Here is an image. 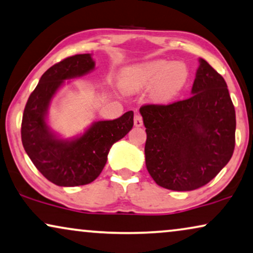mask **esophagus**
<instances>
[{
  "mask_svg": "<svg viewBox=\"0 0 253 253\" xmlns=\"http://www.w3.org/2000/svg\"><path fill=\"white\" fill-rule=\"evenodd\" d=\"M134 125H135L136 127H141L143 125V119L140 114H135V116H134Z\"/></svg>",
  "mask_w": 253,
  "mask_h": 253,
  "instance_id": "34e87169",
  "label": "esophagus"
}]
</instances>
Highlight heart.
I'll return each instance as SVG.
<instances>
[{
    "mask_svg": "<svg viewBox=\"0 0 253 253\" xmlns=\"http://www.w3.org/2000/svg\"><path fill=\"white\" fill-rule=\"evenodd\" d=\"M188 76L185 63L167 60H153L130 66L121 73L120 82L126 90H139L151 86L156 99L167 100L173 97L184 86Z\"/></svg>",
    "mask_w": 253,
    "mask_h": 253,
    "instance_id": "b5f03b06",
    "label": "heart"
}]
</instances>
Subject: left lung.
I'll list each match as a JSON object with an SVG mask.
<instances>
[{
  "label": "left lung",
  "instance_id": "1",
  "mask_svg": "<svg viewBox=\"0 0 253 253\" xmlns=\"http://www.w3.org/2000/svg\"><path fill=\"white\" fill-rule=\"evenodd\" d=\"M140 113L147 132V170L162 187L197 190L216 177L234 154V104L223 77L204 59L190 98L147 104Z\"/></svg>",
  "mask_w": 253,
  "mask_h": 253
}]
</instances>
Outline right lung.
I'll return each mask as SVG.
<instances>
[{"instance_id":"obj_1","label":"right lung","mask_w":253,"mask_h":253,"mask_svg":"<svg viewBox=\"0 0 253 253\" xmlns=\"http://www.w3.org/2000/svg\"><path fill=\"white\" fill-rule=\"evenodd\" d=\"M90 54H76L50 67L30 95L22 119V143L32 163L46 179L58 186L90 184L105 167L113 143L133 127V111L114 120L97 121L75 140L59 139L46 124L50 99L65 80L93 69Z\"/></svg>"}]
</instances>
